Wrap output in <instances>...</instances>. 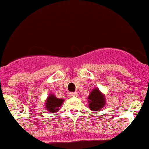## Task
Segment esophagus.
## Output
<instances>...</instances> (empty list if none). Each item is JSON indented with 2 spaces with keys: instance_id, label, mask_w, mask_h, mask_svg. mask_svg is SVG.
<instances>
[{
  "instance_id": "1",
  "label": "esophagus",
  "mask_w": 149,
  "mask_h": 149,
  "mask_svg": "<svg viewBox=\"0 0 149 149\" xmlns=\"http://www.w3.org/2000/svg\"><path fill=\"white\" fill-rule=\"evenodd\" d=\"M69 95H70L71 97H77V93H69Z\"/></svg>"
}]
</instances>
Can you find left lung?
<instances>
[{
	"mask_svg": "<svg viewBox=\"0 0 149 149\" xmlns=\"http://www.w3.org/2000/svg\"><path fill=\"white\" fill-rule=\"evenodd\" d=\"M89 107L93 111H99L105 106V98L100 90L97 88L93 89L88 96Z\"/></svg>",
	"mask_w": 149,
	"mask_h": 149,
	"instance_id": "8db88e82",
	"label": "left lung"
}]
</instances>
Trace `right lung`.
Segmentation results:
<instances>
[{
  "label": "right lung",
  "instance_id": "right-lung-1",
  "mask_svg": "<svg viewBox=\"0 0 149 149\" xmlns=\"http://www.w3.org/2000/svg\"><path fill=\"white\" fill-rule=\"evenodd\" d=\"M63 101L64 100L56 98L54 94H50L45 102L46 110L49 113H56L60 110V107H61Z\"/></svg>",
  "mask_w": 149,
  "mask_h": 149
}]
</instances>
